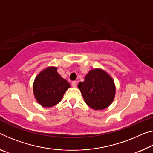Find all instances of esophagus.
Returning <instances> with one entry per match:
<instances>
[{
	"label": "esophagus",
	"instance_id": "34e87169",
	"mask_svg": "<svg viewBox=\"0 0 153 153\" xmlns=\"http://www.w3.org/2000/svg\"><path fill=\"white\" fill-rule=\"evenodd\" d=\"M71 86L73 87H74V88L77 87V82L76 81H73L72 83H71Z\"/></svg>",
	"mask_w": 153,
	"mask_h": 153
}]
</instances>
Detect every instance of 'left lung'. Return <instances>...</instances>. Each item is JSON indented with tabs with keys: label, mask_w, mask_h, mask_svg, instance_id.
I'll use <instances>...</instances> for the list:
<instances>
[{
	"label": "left lung",
	"mask_w": 153,
	"mask_h": 153,
	"mask_svg": "<svg viewBox=\"0 0 153 153\" xmlns=\"http://www.w3.org/2000/svg\"><path fill=\"white\" fill-rule=\"evenodd\" d=\"M77 86L86 103L94 110L105 109L114 98L116 89L113 79L102 69L90 71L84 81L79 82Z\"/></svg>",
	"instance_id": "obj_1"
}]
</instances>
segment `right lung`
<instances>
[{"instance_id":"1","label":"right lung","mask_w":153,"mask_h":153,"mask_svg":"<svg viewBox=\"0 0 153 153\" xmlns=\"http://www.w3.org/2000/svg\"><path fill=\"white\" fill-rule=\"evenodd\" d=\"M68 82L57 73V68L45 69L36 77L34 82V94L38 103L43 107H52L59 103L67 90Z\"/></svg>"}]
</instances>
